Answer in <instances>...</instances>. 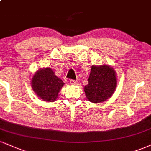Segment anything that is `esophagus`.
Masks as SVG:
<instances>
[{
	"instance_id": "esophagus-1",
	"label": "esophagus",
	"mask_w": 151,
	"mask_h": 151,
	"mask_svg": "<svg viewBox=\"0 0 151 151\" xmlns=\"http://www.w3.org/2000/svg\"><path fill=\"white\" fill-rule=\"evenodd\" d=\"M77 82H78L77 81H75V80H74V79H70V83H71V84L75 85V84H77Z\"/></svg>"
}]
</instances>
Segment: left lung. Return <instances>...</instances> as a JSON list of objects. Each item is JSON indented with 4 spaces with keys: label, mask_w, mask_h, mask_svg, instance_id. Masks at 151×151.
Instances as JSON below:
<instances>
[{
    "label": "left lung",
    "mask_w": 151,
    "mask_h": 151,
    "mask_svg": "<svg viewBox=\"0 0 151 151\" xmlns=\"http://www.w3.org/2000/svg\"><path fill=\"white\" fill-rule=\"evenodd\" d=\"M116 86L117 78L114 69L108 65L92 66L84 91L88 101L99 103L112 95Z\"/></svg>",
    "instance_id": "left-lung-1"
}]
</instances>
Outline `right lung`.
Segmentation results:
<instances>
[{"label":"right lung","mask_w":151,"mask_h":151,"mask_svg":"<svg viewBox=\"0 0 151 151\" xmlns=\"http://www.w3.org/2000/svg\"><path fill=\"white\" fill-rule=\"evenodd\" d=\"M64 83L49 68L36 72L32 80L34 91L39 98L48 102L55 101Z\"/></svg>","instance_id":"obj_1"}]
</instances>
